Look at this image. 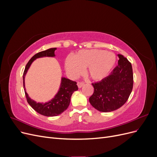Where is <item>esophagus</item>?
Here are the masks:
<instances>
[{"instance_id": "esophagus-1", "label": "esophagus", "mask_w": 157, "mask_h": 157, "mask_svg": "<svg viewBox=\"0 0 157 157\" xmlns=\"http://www.w3.org/2000/svg\"><path fill=\"white\" fill-rule=\"evenodd\" d=\"M84 84V82H77V86H78V87L79 88H81Z\"/></svg>"}]
</instances>
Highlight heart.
<instances>
[{"label":"heart","instance_id":"1","mask_svg":"<svg viewBox=\"0 0 157 157\" xmlns=\"http://www.w3.org/2000/svg\"><path fill=\"white\" fill-rule=\"evenodd\" d=\"M116 62L113 53L103 50H83L75 54L73 58L67 57L65 60V69L73 77L82 72L87 68L86 73L95 80H100L110 73Z\"/></svg>","mask_w":157,"mask_h":157}]
</instances>
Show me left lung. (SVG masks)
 <instances>
[{
    "label": "left lung",
    "instance_id": "1",
    "mask_svg": "<svg viewBox=\"0 0 157 157\" xmlns=\"http://www.w3.org/2000/svg\"><path fill=\"white\" fill-rule=\"evenodd\" d=\"M118 56V65L111 74L101 81L92 83L94 94L89 101L98 111L111 112L119 109L127 101L132 91V64L122 55Z\"/></svg>",
    "mask_w": 157,
    "mask_h": 157
}]
</instances>
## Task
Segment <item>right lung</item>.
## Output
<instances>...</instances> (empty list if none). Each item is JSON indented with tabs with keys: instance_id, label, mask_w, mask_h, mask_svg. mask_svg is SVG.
<instances>
[{
	"instance_id": "1",
	"label": "right lung",
	"mask_w": 157,
	"mask_h": 157,
	"mask_svg": "<svg viewBox=\"0 0 157 157\" xmlns=\"http://www.w3.org/2000/svg\"><path fill=\"white\" fill-rule=\"evenodd\" d=\"M56 48H50L44 51H42L33 56L28 61L23 75V88H24L27 101L31 107L38 113L46 117H55L60 115L65 111L69 105L71 98L73 93L78 90L77 82L64 77L61 78V86L58 92L55 97L50 101L46 103H36L31 99L25 91V76L28 69L30 67L33 61L42 57H54Z\"/></svg>"
}]
</instances>
